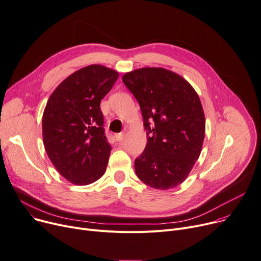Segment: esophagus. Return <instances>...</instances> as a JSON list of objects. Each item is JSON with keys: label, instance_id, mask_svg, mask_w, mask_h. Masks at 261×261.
Segmentation results:
<instances>
[{"label": "esophagus", "instance_id": "1", "mask_svg": "<svg viewBox=\"0 0 261 261\" xmlns=\"http://www.w3.org/2000/svg\"><path fill=\"white\" fill-rule=\"evenodd\" d=\"M124 137H125V134H124V133H117V134H115V138H116L117 142H121V141H123Z\"/></svg>", "mask_w": 261, "mask_h": 261}]
</instances>
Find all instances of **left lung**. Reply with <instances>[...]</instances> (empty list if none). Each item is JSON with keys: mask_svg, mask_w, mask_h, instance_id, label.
<instances>
[{"mask_svg": "<svg viewBox=\"0 0 261 261\" xmlns=\"http://www.w3.org/2000/svg\"><path fill=\"white\" fill-rule=\"evenodd\" d=\"M140 103L147 145L134 162L137 177L159 190L180 185L198 160L205 119L200 99L180 75L164 68H142L123 76Z\"/></svg>", "mask_w": 261, "mask_h": 261, "instance_id": "1", "label": "left lung"}]
</instances>
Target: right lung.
Instances as JSON below:
<instances>
[{
  "label": "right lung",
  "mask_w": 261,
  "mask_h": 261,
  "mask_svg": "<svg viewBox=\"0 0 261 261\" xmlns=\"http://www.w3.org/2000/svg\"><path fill=\"white\" fill-rule=\"evenodd\" d=\"M118 73L100 65L80 69L63 81L47 101L43 141L51 163L74 185H89L106 171L111 146L103 129L100 100Z\"/></svg>",
  "instance_id": "add662e5"
}]
</instances>
